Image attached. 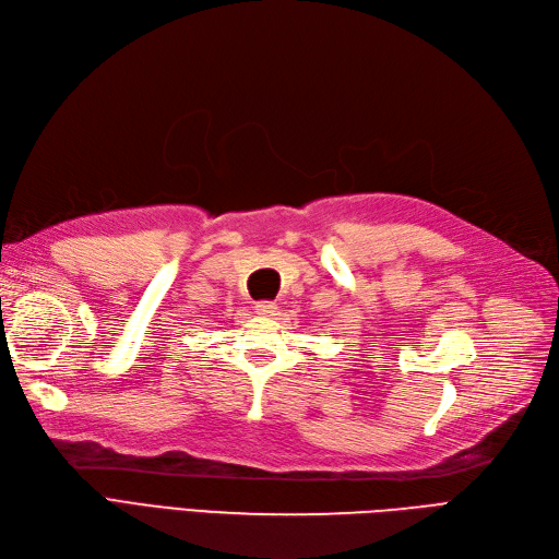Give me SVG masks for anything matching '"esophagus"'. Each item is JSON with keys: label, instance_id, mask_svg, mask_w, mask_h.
<instances>
[{"label": "esophagus", "instance_id": "34e87169", "mask_svg": "<svg viewBox=\"0 0 559 559\" xmlns=\"http://www.w3.org/2000/svg\"><path fill=\"white\" fill-rule=\"evenodd\" d=\"M255 313L262 318H272L278 313V306L274 301H258L255 304Z\"/></svg>", "mask_w": 559, "mask_h": 559}]
</instances>
